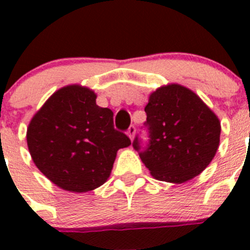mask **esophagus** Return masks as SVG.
<instances>
[{
	"label": "esophagus",
	"instance_id": "34e87169",
	"mask_svg": "<svg viewBox=\"0 0 250 250\" xmlns=\"http://www.w3.org/2000/svg\"><path fill=\"white\" fill-rule=\"evenodd\" d=\"M135 132H136V127L134 126V125H130L129 129H127V135H129L130 140H132V139H134V136H135Z\"/></svg>",
	"mask_w": 250,
	"mask_h": 250
}]
</instances>
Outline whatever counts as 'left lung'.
Returning a JSON list of instances; mask_svg holds the SVG:
<instances>
[{"mask_svg":"<svg viewBox=\"0 0 250 250\" xmlns=\"http://www.w3.org/2000/svg\"><path fill=\"white\" fill-rule=\"evenodd\" d=\"M146 146L136 136L132 146L158 180L185 183L210 164L220 139L216 115L191 90L178 83L161 86L145 106Z\"/></svg>","mask_w":250,"mask_h":250,"instance_id":"1","label":"left lung"}]
</instances>
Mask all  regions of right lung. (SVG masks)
<instances>
[{"label":"right lung","mask_w":250,"mask_h":250,"mask_svg":"<svg viewBox=\"0 0 250 250\" xmlns=\"http://www.w3.org/2000/svg\"><path fill=\"white\" fill-rule=\"evenodd\" d=\"M131 144L114 127V112L80 85L57 90L31 120L27 146L39 170L68 191L94 190L107 180L119 149Z\"/></svg>","instance_id":"right-lung-1"}]
</instances>
